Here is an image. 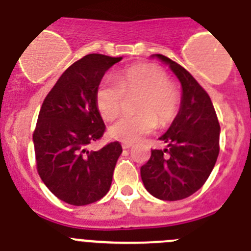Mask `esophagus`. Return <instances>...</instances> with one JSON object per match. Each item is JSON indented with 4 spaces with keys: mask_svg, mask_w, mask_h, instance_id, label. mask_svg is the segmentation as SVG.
Segmentation results:
<instances>
[{
    "mask_svg": "<svg viewBox=\"0 0 251 251\" xmlns=\"http://www.w3.org/2000/svg\"><path fill=\"white\" fill-rule=\"evenodd\" d=\"M122 147H123L124 150H128V148L132 147V143H127V142H124V143H122Z\"/></svg>",
    "mask_w": 251,
    "mask_h": 251,
    "instance_id": "34e87169",
    "label": "esophagus"
}]
</instances>
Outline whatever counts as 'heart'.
Here are the masks:
<instances>
[{
  "instance_id": "1",
  "label": "heart",
  "mask_w": 251,
  "mask_h": 251,
  "mask_svg": "<svg viewBox=\"0 0 251 251\" xmlns=\"http://www.w3.org/2000/svg\"><path fill=\"white\" fill-rule=\"evenodd\" d=\"M138 94L136 110L126 115L109 128V136L132 143L152 132L157 126H167L176 118L181 105L178 89L170 80L167 73L154 64H138L126 69L117 81L105 77L99 84L95 101L105 121H113L121 114L124 95Z\"/></svg>"
}]
</instances>
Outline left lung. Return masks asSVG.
<instances>
[{"label": "left lung", "instance_id": "1", "mask_svg": "<svg viewBox=\"0 0 251 251\" xmlns=\"http://www.w3.org/2000/svg\"><path fill=\"white\" fill-rule=\"evenodd\" d=\"M182 85L181 108L161 141L165 150H152L141 167L151 195L165 201L182 200L200 190L211 174L220 152V124L212 101L183 66L161 54Z\"/></svg>", "mask_w": 251, "mask_h": 251}]
</instances>
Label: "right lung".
Returning a JSON list of instances; mask_svg holds the SVG:
<instances>
[{
  "label": "right lung",
  "instance_id": "1",
  "mask_svg": "<svg viewBox=\"0 0 251 251\" xmlns=\"http://www.w3.org/2000/svg\"><path fill=\"white\" fill-rule=\"evenodd\" d=\"M122 57L89 54L69 66L49 92L34 139L37 174L57 199L74 206L97 202L109 191L119 142L99 151L86 146L105 132L95 94L101 77Z\"/></svg>",
  "mask_w": 251,
  "mask_h": 251
}]
</instances>
